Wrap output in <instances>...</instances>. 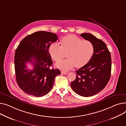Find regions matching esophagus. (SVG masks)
I'll list each match as a JSON object with an SVG mask.
<instances>
[{
  "mask_svg": "<svg viewBox=\"0 0 126 126\" xmlns=\"http://www.w3.org/2000/svg\"><path fill=\"white\" fill-rule=\"evenodd\" d=\"M61 73H62V74H64V75H65V74H67V72H66L65 71H61Z\"/></svg>",
  "mask_w": 126,
  "mask_h": 126,
  "instance_id": "34e87169",
  "label": "esophagus"
}]
</instances>
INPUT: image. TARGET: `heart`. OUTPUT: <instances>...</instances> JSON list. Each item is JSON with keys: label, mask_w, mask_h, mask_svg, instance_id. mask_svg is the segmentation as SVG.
I'll return each mask as SVG.
<instances>
[{"label": "heart", "mask_w": 126, "mask_h": 126, "mask_svg": "<svg viewBox=\"0 0 126 126\" xmlns=\"http://www.w3.org/2000/svg\"><path fill=\"white\" fill-rule=\"evenodd\" d=\"M61 46L57 43L52 44L49 53L55 62L60 61L66 53L68 58L56 63V66L63 71H68L74 66L82 67L90 61L94 53V46L89 41L82 40L79 37L69 34L61 40Z\"/></svg>", "instance_id": "obj_1"}]
</instances>
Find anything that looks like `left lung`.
I'll use <instances>...</instances> for the list:
<instances>
[{
	"instance_id": "obj_1",
	"label": "left lung",
	"mask_w": 126,
	"mask_h": 126,
	"mask_svg": "<svg viewBox=\"0 0 126 126\" xmlns=\"http://www.w3.org/2000/svg\"><path fill=\"white\" fill-rule=\"evenodd\" d=\"M80 35L93 44L94 54L89 62L76 71V78L71 86L77 94L86 97L98 94L107 84L111 71V58L101 40L88 33Z\"/></svg>"
}]
</instances>
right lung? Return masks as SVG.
<instances>
[{
    "mask_svg": "<svg viewBox=\"0 0 126 126\" xmlns=\"http://www.w3.org/2000/svg\"><path fill=\"white\" fill-rule=\"evenodd\" d=\"M58 39L56 34L39 31L22 40L15 54V70L17 84L26 94L43 97L52 88L58 69H50L53 62L49 53L51 44ZM33 65L31 69L27 65Z\"/></svg>",
    "mask_w": 126,
    "mask_h": 126,
    "instance_id": "obj_1",
    "label": "right lung"
}]
</instances>
